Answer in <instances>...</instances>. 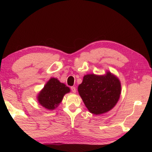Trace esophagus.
Returning <instances> with one entry per match:
<instances>
[{
	"mask_svg": "<svg viewBox=\"0 0 152 152\" xmlns=\"http://www.w3.org/2000/svg\"><path fill=\"white\" fill-rule=\"evenodd\" d=\"M71 90L73 92V93H76V88L75 87H71Z\"/></svg>",
	"mask_w": 152,
	"mask_h": 152,
	"instance_id": "34e87169",
	"label": "esophagus"
}]
</instances>
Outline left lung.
<instances>
[{
	"mask_svg": "<svg viewBox=\"0 0 152 152\" xmlns=\"http://www.w3.org/2000/svg\"><path fill=\"white\" fill-rule=\"evenodd\" d=\"M78 91L89 111L99 115L110 111L117 104L121 85L110 72L102 76L89 74L84 77Z\"/></svg>",
	"mask_w": 152,
	"mask_h": 152,
	"instance_id": "8db88e82",
	"label": "left lung"
}]
</instances>
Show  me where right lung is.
<instances>
[{"mask_svg":"<svg viewBox=\"0 0 152 152\" xmlns=\"http://www.w3.org/2000/svg\"><path fill=\"white\" fill-rule=\"evenodd\" d=\"M70 92V88L57 79L52 78L45 84L38 96L39 103L48 110H53L58 107L64 95Z\"/></svg>","mask_w":152,"mask_h":152,"instance_id":"1","label":"right lung"}]
</instances>
